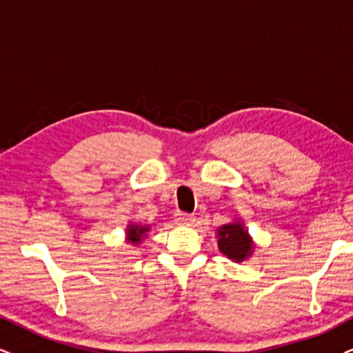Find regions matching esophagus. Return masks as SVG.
Segmentation results:
<instances>
[{"label":"esophagus","instance_id":"obj_1","mask_svg":"<svg viewBox=\"0 0 353 353\" xmlns=\"http://www.w3.org/2000/svg\"><path fill=\"white\" fill-rule=\"evenodd\" d=\"M174 221H176L177 225H181V226H192L195 223V216L189 215V213L177 212L176 215H174Z\"/></svg>","mask_w":353,"mask_h":353}]
</instances>
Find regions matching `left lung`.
I'll return each mask as SVG.
<instances>
[{
  "label": "left lung",
  "mask_w": 353,
  "mask_h": 353,
  "mask_svg": "<svg viewBox=\"0 0 353 353\" xmlns=\"http://www.w3.org/2000/svg\"><path fill=\"white\" fill-rule=\"evenodd\" d=\"M216 238L220 252L236 264L251 259L256 249L252 236L249 234L243 218H233L230 223L220 226L216 230Z\"/></svg>",
  "instance_id": "left-lung-1"
}]
</instances>
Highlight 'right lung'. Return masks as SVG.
Segmentation results:
<instances>
[{"mask_svg": "<svg viewBox=\"0 0 353 353\" xmlns=\"http://www.w3.org/2000/svg\"><path fill=\"white\" fill-rule=\"evenodd\" d=\"M151 231V225H141V223L128 221L125 228V243L130 246H140Z\"/></svg>", "mask_w": 353, "mask_h": 353, "instance_id": "1", "label": "right lung"}]
</instances>
